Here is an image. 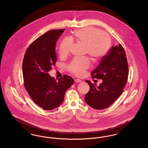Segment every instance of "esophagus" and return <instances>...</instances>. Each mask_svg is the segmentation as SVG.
Returning a JSON list of instances; mask_svg holds the SVG:
<instances>
[{
	"label": "esophagus",
	"mask_w": 148,
	"mask_h": 148,
	"mask_svg": "<svg viewBox=\"0 0 148 148\" xmlns=\"http://www.w3.org/2000/svg\"><path fill=\"white\" fill-rule=\"evenodd\" d=\"M74 82H75L76 83H78L81 82L82 81H81V80H80V79H75V80H74Z\"/></svg>",
	"instance_id": "esophagus-1"
}]
</instances>
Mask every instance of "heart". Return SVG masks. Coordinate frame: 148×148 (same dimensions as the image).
I'll list each match as a JSON object with an SVG mask.
<instances>
[{
    "mask_svg": "<svg viewBox=\"0 0 148 148\" xmlns=\"http://www.w3.org/2000/svg\"><path fill=\"white\" fill-rule=\"evenodd\" d=\"M74 37L79 43L86 46V53L95 61L99 60L104 56L110 47L111 40L109 36L94 27L77 30L74 32ZM73 45V39L64 38L59 46L60 55H68ZM89 65L90 62L87 58H75L70 62L68 68L74 75L81 77L88 69Z\"/></svg>",
    "mask_w": 148,
    "mask_h": 148,
    "instance_id": "b5f03b06",
    "label": "heart"
}]
</instances>
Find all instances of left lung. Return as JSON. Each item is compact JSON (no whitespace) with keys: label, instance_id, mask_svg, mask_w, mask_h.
I'll return each instance as SVG.
<instances>
[{"label":"left lung","instance_id":"1","mask_svg":"<svg viewBox=\"0 0 148 148\" xmlns=\"http://www.w3.org/2000/svg\"><path fill=\"white\" fill-rule=\"evenodd\" d=\"M91 75L93 79H102L103 82L96 87L90 81L86 80L90 89L85 96V101L96 110L106 108L121 95L127 81L128 63L121 44L110 49Z\"/></svg>","mask_w":148,"mask_h":148}]
</instances>
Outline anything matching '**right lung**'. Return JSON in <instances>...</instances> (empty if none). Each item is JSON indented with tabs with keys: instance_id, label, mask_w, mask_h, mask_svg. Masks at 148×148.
I'll list each match as a JSON object with an SVG mask.
<instances>
[{
	"instance_id": "right-lung-1",
	"label": "right lung",
	"mask_w": 148,
	"mask_h": 148,
	"mask_svg": "<svg viewBox=\"0 0 148 148\" xmlns=\"http://www.w3.org/2000/svg\"><path fill=\"white\" fill-rule=\"evenodd\" d=\"M65 29L49 31L41 35L27 49L22 64L24 86L35 103L45 110H52L62 103L73 79L64 75L58 81L49 71L55 65L56 42Z\"/></svg>"
}]
</instances>
